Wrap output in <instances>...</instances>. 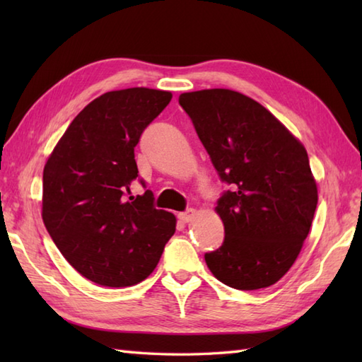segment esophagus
<instances>
[{"mask_svg":"<svg viewBox=\"0 0 362 362\" xmlns=\"http://www.w3.org/2000/svg\"><path fill=\"white\" fill-rule=\"evenodd\" d=\"M196 218V211L193 209L187 210L185 213H180L179 214V221L183 222V224H188V222H193Z\"/></svg>","mask_w":362,"mask_h":362,"instance_id":"34e87169","label":"esophagus"}]
</instances>
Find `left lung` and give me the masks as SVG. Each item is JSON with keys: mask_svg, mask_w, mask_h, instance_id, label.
<instances>
[{"mask_svg": "<svg viewBox=\"0 0 362 362\" xmlns=\"http://www.w3.org/2000/svg\"><path fill=\"white\" fill-rule=\"evenodd\" d=\"M179 104L230 187L216 206L224 243L205 253L206 266L230 288L271 286L294 264L317 206L308 153L271 112L238 91H191Z\"/></svg>", "mask_w": 362, "mask_h": 362, "instance_id": "left-lung-1", "label": "left lung"}]
</instances>
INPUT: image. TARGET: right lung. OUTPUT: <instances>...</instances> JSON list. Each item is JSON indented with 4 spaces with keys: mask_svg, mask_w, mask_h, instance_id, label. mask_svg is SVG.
Listing matches in <instances>:
<instances>
[{
    "mask_svg": "<svg viewBox=\"0 0 362 362\" xmlns=\"http://www.w3.org/2000/svg\"><path fill=\"white\" fill-rule=\"evenodd\" d=\"M173 95L109 91L65 130L43 169L45 227L82 276L109 288L143 281L175 232V216L153 206L152 191L132 196L135 146Z\"/></svg>",
    "mask_w": 362,
    "mask_h": 362,
    "instance_id": "add662e5",
    "label": "right lung"
}]
</instances>
